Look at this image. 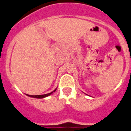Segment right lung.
I'll return each mask as SVG.
<instances>
[{
    "label": "right lung",
    "mask_w": 131,
    "mask_h": 131,
    "mask_svg": "<svg viewBox=\"0 0 131 131\" xmlns=\"http://www.w3.org/2000/svg\"><path fill=\"white\" fill-rule=\"evenodd\" d=\"M57 89H55L54 90H53V91H52L51 93H47V94H44V95H28V94H26L27 96H28V97H33V98H37V99H42V98H45L46 97H48V96L50 95L51 94H52L53 92H55L56 91V90Z\"/></svg>",
    "instance_id": "obj_1"
}]
</instances>
